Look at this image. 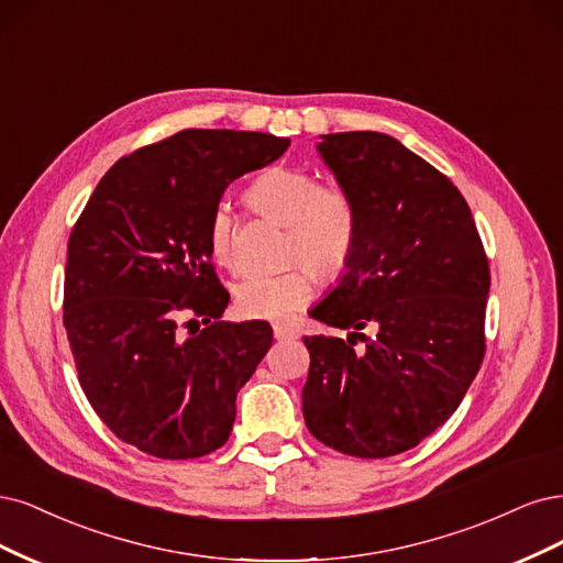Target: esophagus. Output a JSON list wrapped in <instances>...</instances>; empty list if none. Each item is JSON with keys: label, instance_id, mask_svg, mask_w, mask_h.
<instances>
[{"label": "esophagus", "instance_id": "1", "mask_svg": "<svg viewBox=\"0 0 563 563\" xmlns=\"http://www.w3.org/2000/svg\"><path fill=\"white\" fill-rule=\"evenodd\" d=\"M274 336L278 341H289V339H297V332L285 328V324H274Z\"/></svg>", "mask_w": 563, "mask_h": 563}]
</instances>
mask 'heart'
<instances>
[{"mask_svg":"<svg viewBox=\"0 0 563 563\" xmlns=\"http://www.w3.org/2000/svg\"><path fill=\"white\" fill-rule=\"evenodd\" d=\"M250 210L287 229L285 260L295 264L278 276H250L233 289L235 311L250 320H285L316 295L318 280L336 278L357 245V208L339 187L297 168H268L245 191ZM208 247L214 264L239 268L235 222L227 206H217L208 222Z\"/></svg>","mask_w":563,"mask_h":563,"instance_id":"b5f03b06","label":"heart"}]
</instances>
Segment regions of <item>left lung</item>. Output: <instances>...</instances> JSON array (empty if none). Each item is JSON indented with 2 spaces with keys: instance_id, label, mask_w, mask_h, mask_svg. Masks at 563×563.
<instances>
[{
  "instance_id": "8db88e82",
  "label": "left lung",
  "mask_w": 563,
  "mask_h": 563,
  "mask_svg": "<svg viewBox=\"0 0 563 563\" xmlns=\"http://www.w3.org/2000/svg\"><path fill=\"white\" fill-rule=\"evenodd\" d=\"M320 137L357 208V245L311 311L349 336L303 339V421L341 453L386 459L438 430L477 376L488 260L463 194L402 142L374 131Z\"/></svg>"
}]
</instances>
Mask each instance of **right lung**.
I'll list each match as a JSON object with an SVG mask.
<instances>
[{
    "mask_svg": "<svg viewBox=\"0 0 563 563\" xmlns=\"http://www.w3.org/2000/svg\"><path fill=\"white\" fill-rule=\"evenodd\" d=\"M287 147L266 133L179 131L119 158L69 233L63 322L79 384L102 423L150 456L220 449L271 349L268 322L220 320L229 292L208 222L233 179ZM183 317L207 328L185 340Z\"/></svg>",
    "mask_w": 563,
    "mask_h": 563,
    "instance_id": "right-lung-1",
    "label": "right lung"
}]
</instances>
